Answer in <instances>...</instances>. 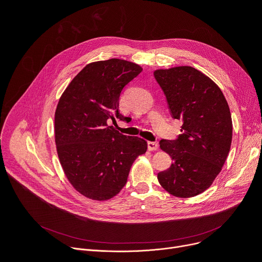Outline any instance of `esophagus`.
Listing matches in <instances>:
<instances>
[{
	"mask_svg": "<svg viewBox=\"0 0 262 262\" xmlns=\"http://www.w3.org/2000/svg\"><path fill=\"white\" fill-rule=\"evenodd\" d=\"M158 148V144L153 141H148L147 142V149L148 150H156Z\"/></svg>",
	"mask_w": 262,
	"mask_h": 262,
	"instance_id": "obj_1",
	"label": "esophagus"
}]
</instances>
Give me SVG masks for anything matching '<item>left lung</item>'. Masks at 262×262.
I'll return each mask as SVG.
<instances>
[{
  "label": "left lung",
  "mask_w": 262,
  "mask_h": 262,
  "mask_svg": "<svg viewBox=\"0 0 262 262\" xmlns=\"http://www.w3.org/2000/svg\"><path fill=\"white\" fill-rule=\"evenodd\" d=\"M154 76L172 117L183 122L178 139L159 142L173 162L158 173V182L174 196L199 195L212 185L229 153L232 121L227 101L215 82L193 67L158 69Z\"/></svg>",
  "instance_id": "1"
}]
</instances>
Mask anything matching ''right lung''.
Instances as JSON below:
<instances>
[{
  "label": "right lung",
  "mask_w": 262,
  "mask_h": 262,
  "mask_svg": "<svg viewBox=\"0 0 262 262\" xmlns=\"http://www.w3.org/2000/svg\"><path fill=\"white\" fill-rule=\"evenodd\" d=\"M142 71L135 62L112 58L87 64L71 80L55 110V143L63 173L81 195L116 196L136 158L147 148L139 137L120 134L109 119L119 112L122 89Z\"/></svg>",
  "instance_id": "add662e5"
}]
</instances>
